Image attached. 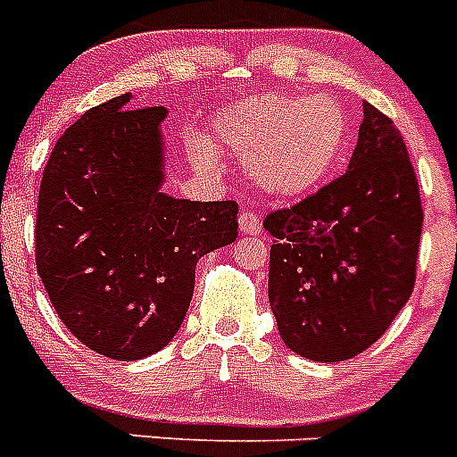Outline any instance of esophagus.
I'll use <instances>...</instances> for the list:
<instances>
[{"mask_svg":"<svg viewBox=\"0 0 457 457\" xmlns=\"http://www.w3.org/2000/svg\"><path fill=\"white\" fill-rule=\"evenodd\" d=\"M237 226H240V233L242 236H258L261 233V217L256 215V212H252V210H245V212H240V217H237Z\"/></svg>","mask_w":457,"mask_h":457,"instance_id":"esophagus-1","label":"esophagus"}]
</instances>
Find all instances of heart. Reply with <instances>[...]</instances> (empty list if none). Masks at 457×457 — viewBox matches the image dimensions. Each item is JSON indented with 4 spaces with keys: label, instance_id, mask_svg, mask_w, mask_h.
<instances>
[{
    "label": "heart",
    "instance_id": "obj_1",
    "mask_svg": "<svg viewBox=\"0 0 457 457\" xmlns=\"http://www.w3.org/2000/svg\"><path fill=\"white\" fill-rule=\"evenodd\" d=\"M348 112L332 96L263 93L226 104L210 123V141L245 160V173L261 194L300 199L320 187L348 148ZM194 155L215 167L208 141L194 139Z\"/></svg>",
    "mask_w": 457,
    "mask_h": 457
}]
</instances>
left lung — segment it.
Returning a JSON list of instances; mask_svg holds the SVG:
<instances>
[{"label":"left lung","instance_id":"obj_1","mask_svg":"<svg viewBox=\"0 0 457 457\" xmlns=\"http://www.w3.org/2000/svg\"><path fill=\"white\" fill-rule=\"evenodd\" d=\"M263 226L274 237L270 306L286 345L322 364L370 348L410 300L423 226L394 120L364 103L348 171Z\"/></svg>","mask_w":457,"mask_h":457}]
</instances>
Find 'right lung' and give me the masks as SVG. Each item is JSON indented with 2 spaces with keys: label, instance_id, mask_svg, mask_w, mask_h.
Segmentation results:
<instances>
[{
  "label": "right lung",
  "instance_id": "right-lung-1",
  "mask_svg": "<svg viewBox=\"0 0 457 457\" xmlns=\"http://www.w3.org/2000/svg\"><path fill=\"white\" fill-rule=\"evenodd\" d=\"M130 93L88 109L43 171L36 268L63 325L87 348L135 361L176 337L205 253L237 237L236 201L162 192L164 107Z\"/></svg>",
  "mask_w": 457,
  "mask_h": 457
}]
</instances>
